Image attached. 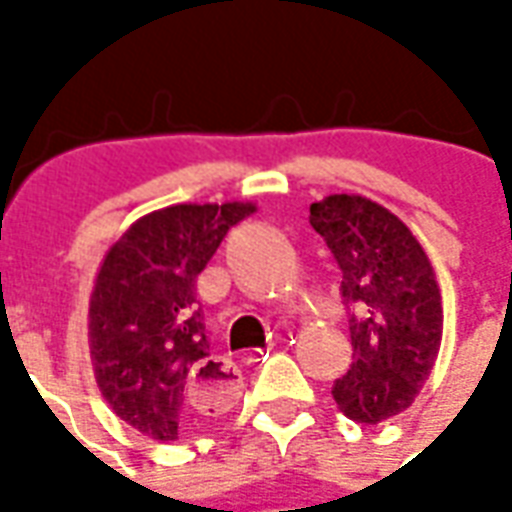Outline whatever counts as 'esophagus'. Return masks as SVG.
<instances>
[{"label":"esophagus","mask_w":512,"mask_h":512,"mask_svg":"<svg viewBox=\"0 0 512 512\" xmlns=\"http://www.w3.org/2000/svg\"><path fill=\"white\" fill-rule=\"evenodd\" d=\"M241 392V378L233 362L222 356H208L191 367L189 373V397L191 403L202 411H227L233 408Z\"/></svg>","instance_id":"34e87169"}]
</instances>
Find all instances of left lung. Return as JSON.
I'll use <instances>...</instances> for the list:
<instances>
[{
    "instance_id": "obj_1",
    "label": "left lung",
    "mask_w": 512,
    "mask_h": 512,
    "mask_svg": "<svg viewBox=\"0 0 512 512\" xmlns=\"http://www.w3.org/2000/svg\"><path fill=\"white\" fill-rule=\"evenodd\" d=\"M343 271L354 365L332 395L348 419L378 425L406 411L441 348L444 310L430 257L395 213L362 194H329L310 205Z\"/></svg>"
}]
</instances>
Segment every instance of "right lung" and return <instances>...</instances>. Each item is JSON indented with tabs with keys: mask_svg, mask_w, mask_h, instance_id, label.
Listing matches in <instances>:
<instances>
[{
	"mask_svg": "<svg viewBox=\"0 0 512 512\" xmlns=\"http://www.w3.org/2000/svg\"><path fill=\"white\" fill-rule=\"evenodd\" d=\"M255 202H180L139 216L95 274L87 343L95 384L126 425L175 441L216 411L191 403L189 373L211 356L194 282Z\"/></svg>",
	"mask_w": 512,
	"mask_h": 512,
	"instance_id": "obj_1",
	"label": "right lung"
}]
</instances>
